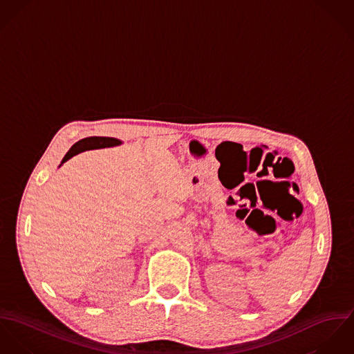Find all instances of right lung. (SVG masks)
Segmentation results:
<instances>
[{"mask_svg": "<svg viewBox=\"0 0 354 354\" xmlns=\"http://www.w3.org/2000/svg\"><path fill=\"white\" fill-rule=\"evenodd\" d=\"M120 144H122V141H119L117 138H111V137H88V138H82V140L77 141L69 149V152L65 155V158H62L61 165L65 161H68L69 158L76 156L77 153H81L84 151L99 149V148H110V147H117V145H120Z\"/></svg>", "mask_w": 354, "mask_h": 354, "instance_id": "obj_1", "label": "right lung"}]
</instances>
